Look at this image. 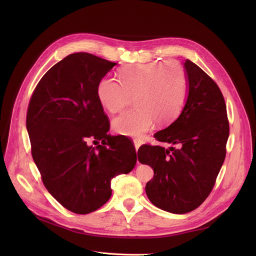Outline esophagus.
<instances>
[{"label": "esophagus", "mask_w": 256, "mask_h": 256, "mask_svg": "<svg viewBox=\"0 0 256 256\" xmlns=\"http://www.w3.org/2000/svg\"><path fill=\"white\" fill-rule=\"evenodd\" d=\"M134 148H136V151L138 152V148L140 147V140H138V138H134Z\"/></svg>", "instance_id": "34e87169"}]
</instances>
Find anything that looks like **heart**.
<instances>
[{
    "mask_svg": "<svg viewBox=\"0 0 256 256\" xmlns=\"http://www.w3.org/2000/svg\"><path fill=\"white\" fill-rule=\"evenodd\" d=\"M118 80L103 78L97 85L100 104L112 114L124 109L134 97L136 109L114 120V130L124 136L140 138L155 120L168 124L180 114L188 93L184 68L168 60L128 66L120 70Z\"/></svg>",
    "mask_w": 256,
    "mask_h": 256,
    "instance_id": "obj_1",
    "label": "heart"
}]
</instances>
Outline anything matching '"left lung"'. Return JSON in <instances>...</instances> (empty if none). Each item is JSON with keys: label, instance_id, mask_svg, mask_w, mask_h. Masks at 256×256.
Instances as JSON below:
<instances>
[{"label": "left lung", "instance_id": "left-lung-1", "mask_svg": "<svg viewBox=\"0 0 256 256\" xmlns=\"http://www.w3.org/2000/svg\"><path fill=\"white\" fill-rule=\"evenodd\" d=\"M188 96L180 116L154 138L168 149L144 144L138 159L154 170L146 194L157 208L186 214L210 194L226 156L229 122L223 94L206 72L186 60ZM176 147L175 148L174 146Z\"/></svg>", "mask_w": 256, "mask_h": 256}]
</instances>
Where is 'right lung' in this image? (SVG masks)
Instances as JSON below:
<instances>
[{"label": "right lung", "instance_id": "right-lung-1", "mask_svg": "<svg viewBox=\"0 0 256 256\" xmlns=\"http://www.w3.org/2000/svg\"><path fill=\"white\" fill-rule=\"evenodd\" d=\"M116 64L88 52L68 54L46 72L28 105L31 154L44 184L76 214L107 202L112 179L136 163L132 142L108 134L109 120L97 97L99 81ZM90 139L106 146L93 148Z\"/></svg>", "mask_w": 256, "mask_h": 256}]
</instances>
